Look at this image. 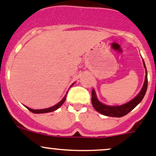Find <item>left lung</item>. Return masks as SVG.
Instances as JSON below:
<instances>
[{
    "mask_svg": "<svg viewBox=\"0 0 156 156\" xmlns=\"http://www.w3.org/2000/svg\"><path fill=\"white\" fill-rule=\"evenodd\" d=\"M144 68H146V65L144 61ZM147 85H148V78H147V71L146 69V77H145V81H144V86H143L142 89H141L140 92L136 95L135 98L133 100H130L128 103H125V104L122 105V106H107L103 103H100L97 99L96 93L94 90L93 89L92 90V98H91V101H92V105L94 108L97 110L98 112L100 114L104 115L106 116H110V117H122V116L125 115L127 113L130 112L131 110L136 107L144 99V96H145L146 90H147Z\"/></svg>",
    "mask_w": 156,
    "mask_h": 156,
    "instance_id": "8db88e82",
    "label": "left lung"
}]
</instances>
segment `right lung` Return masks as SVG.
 I'll list each match as a JSON object with an SVG mask.
<instances>
[{
	"mask_svg": "<svg viewBox=\"0 0 156 156\" xmlns=\"http://www.w3.org/2000/svg\"><path fill=\"white\" fill-rule=\"evenodd\" d=\"M73 84H74V83L72 84V86L73 85ZM72 86H71V87H72ZM67 93H66V94L65 95V97H63V99H62V100H61L59 103H58L57 104H56L55 106H52V107H50L48 108H43V109H31V108H30L29 107H26H26L27 108L30 112H33V113H47V112H53V111H55V110L57 109V108H59L62 104H63V103L65 102L66 99Z\"/></svg>",
	"mask_w": 156,
	"mask_h": 156,
	"instance_id": "right-lung-1",
	"label": "right lung"
}]
</instances>
